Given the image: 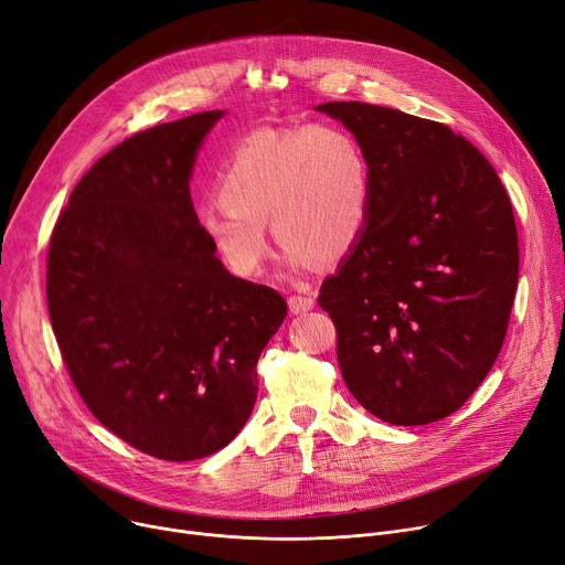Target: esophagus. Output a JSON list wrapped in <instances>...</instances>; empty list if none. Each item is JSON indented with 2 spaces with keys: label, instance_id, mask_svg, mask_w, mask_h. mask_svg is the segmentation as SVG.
Listing matches in <instances>:
<instances>
[{
  "label": "esophagus",
  "instance_id": "34e87169",
  "mask_svg": "<svg viewBox=\"0 0 565 565\" xmlns=\"http://www.w3.org/2000/svg\"><path fill=\"white\" fill-rule=\"evenodd\" d=\"M287 303L294 315H301V312H308L315 308V296L312 294H291Z\"/></svg>",
  "mask_w": 565,
  "mask_h": 565
}]
</instances>
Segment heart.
<instances>
[{"mask_svg":"<svg viewBox=\"0 0 565 565\" xmlns=\"http://www.w3.org/2000/svg\"><path fill=\"white\" fill-rule=\"evenodd\" d=\"M216 195L198 225L227 271L259 274L267 223L294 267L330 264L351 253L370 221L372 166L340 125L259 131L227 152Z\"/></svg>","mask_w":565,"mask_h":565,"instance_id":"1","label":"heart"}]
</instances>
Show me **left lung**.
I'll return each mask as SVG.
<instances>
[{"mask_svg":"<svg viewBox=\"0 0 565 565\" xmlns=\"http://www.w3.org/2000/svg\"><path fill=\"white\" fill-rule=\"evenodd\" d=\"M372 166V210L323 280L351 394L383 422L456 413L502 351L518 289V227L492 163L443 122L367 103H326Z\"/></svg>","mask_w":565,"mask_h":565,"instance_id":"obj_1","label":"left lung"}]
</instances>
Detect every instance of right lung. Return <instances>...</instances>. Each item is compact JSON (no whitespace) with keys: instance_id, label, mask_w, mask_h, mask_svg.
Returning a JSON list of instances; mask_svg holds the SVG:
<instances>
[{"instance_id":"obj_1","label":"right lung","mask_w":565,"mask_h":565,"mask_svg":"<svg viewBox=\"0 0 565 565\" xmlns=\"http://www.w3.org/2000/svg\"><path fill=\"white\" fill-rule=\"evenodd\" d=\"M223 111L154 125L99 157L50 237L47 310L88 411L161 460L235 438L287 303L235 278L198 225L189 178Z\"/></svg>"}]
</instances>
